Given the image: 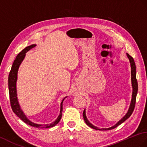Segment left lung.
<instances>
[{
    "mask_svg": "<svg viewBox=\"0 0 147 147\" xmlns=\"http://www.w3.org/2000/svg\"><path fill=\"white\" fill-rule=\"evenodd\" d=\"M127 57L128 58V59L129 61V63H130V66H131V86H132V97H131V103L130 105H129V107L128 110L127 111V113L120 120H119L117 123H116L115 125L112 126V127L108 128H100L98 127H95L93 124H91V123L89 121V120H88V118L86 117V110L84 109V110L83 111V118L84 120V121L87 125L89 126L91 128H93L94 129H96V130H110V129H114L116 127H117L118 125H120L123 122H124L126 120L130 117L131 115L132 114L133 111L134 110L135 108V102H136V94H137V92H138V83H137V80H136V66H135V63L134 58H133L131 56H129L128 53H127Z\"/></svg>",
    "mask_w": 147,
    "mask_h": 147,
    "instance_id": "obj_1",
    "label": "left lung"
}]
</instances>
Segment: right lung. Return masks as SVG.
Returning <instances> with one entry per match:
<instances>
[{
  "instance_id": "add662e5",
  "label": "right lung",
  "mask_w": 147,
  "mask_h": 147,
  "mask_svg": "<svg viewBox=\"0 0 147 147\" xmlns=\"http://www.w3.org/2000/svg\"><path fill=\"white\" fill-rule=\"evenodd\" d=\"M36 46V44H34L26 47V48H24L21 51V52L18 54V55L16 57V59L14 60V61H13L11 71H10V73L9 74V79H8L10 101H11V107L13 113H14L18 116L19 118L21 119L24 122H25L26 124L36 128H49L54 127V126H55L60 121L61 117H62L63 101L64 100V99L67 98V96H66L62 100V101H61L60 113L56 120L54 122L51 123L50 124L40 125V124H37V123H35L32 122L30 120H29L28 118H27L26 115L22 110L21 108H20V106L19 105L18 98V93H17L16 84H17V80H18V73L19 66L20 65V64L22 63L24 59L25 58L26 53L27 52H28V51L31 49L32 48H33V47H34Z\"/></svg>"
}]
</instances>
